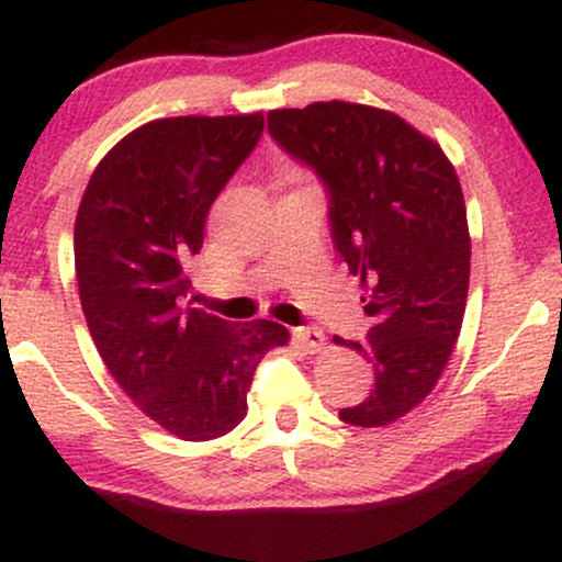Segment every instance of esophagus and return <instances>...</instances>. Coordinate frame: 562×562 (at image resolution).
I'll return each mask as SVG.
<instances>
[{"instance_id": "1", "label": "esophagus", "mask_w": 562, "mask_h": 562, "mask_svg": "<svg viewBox=\"0 0 562 562\" xmlns=\"http://www.w3.org/2000/svg\"><path fill=\"white\" fill-rule=\"evenodd\" d=\"M293 338L303 351H319L325 346V335H322L319 327H295Z\"/></svg>"}]
</instances>
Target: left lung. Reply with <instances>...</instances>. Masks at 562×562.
I'll list each match as a JSON object with an SVG mask.
<instances>
[{"mask_svg":"<svg viewBox=\"0 0 562 562\" xmlns=\"http://www.w3.org/2000/svg\"><path fill=\"white\" fill-rule=\"evenodd\" d=\"M272 139L327 190L338 256L362 280L364 340H340L375 383L340 420L389 425L434 391L465 317L468 211L454 166L396 113L359 102H312L267 115Z\"/></svg>","mask_w":562,"mask_h":562,"instance_id":"left-lung-1","label":"left lung"}]
</instances>
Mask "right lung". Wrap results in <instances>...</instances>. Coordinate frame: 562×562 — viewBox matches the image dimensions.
I'll use <instances>...</instances> for the list:
<instances>
[{
  "label": "right lung",
  "instance_id": "right-lung-1",
  "mask_svg": "<svg viewBox=\"0 0 562 562\" xmlns=\"http://www.w3.org/2000/svg\"><path fill=\"white\" fill-rule=\"evenodd\" d=\"M261 132V113L150 121L100 160L76 216V282L97 351L126 396L184 441L240 425L256 367L288 344L277 322L235 325L182 303L205 216Z\"/></svg>",
  "mask_w": 562,
  "mask_h": 562
}]
</instances>
